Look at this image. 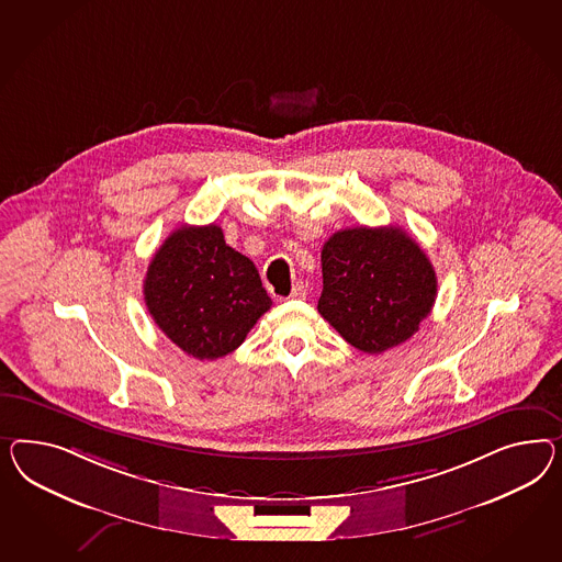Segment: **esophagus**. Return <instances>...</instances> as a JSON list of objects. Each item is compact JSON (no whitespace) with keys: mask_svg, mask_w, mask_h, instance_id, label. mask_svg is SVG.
Masks as SVG:
<instances>
[{"mask_svg":"<svg viewBox=\"0 0 562 562\" xmlns=\"http://www.w3.org/2000/svg\"><path fill=\"white\" fill-rule=\"evenodd\" d=\"M306 294H308L306 284H304V282H296V284H294V289L290 292V299H294V301H303V299H306Z\"/></svg>","mask_w":562,"mask_h":562,"instance_id":"1","label":"esophagus"}]
</instances>
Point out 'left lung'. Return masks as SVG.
I'll list each match as a JSON object with an SVG mask.
<instances>
[{
	"label": "left lung",
	"mask_w": 562,
	"mask_h": 562,
	"mask_svg": "<svg viewBox=\"0 0 562 562\" xmlns=\"http://www.w3.org/2000/svg\"><path fill=\"white\" fill-rule=\"evenodd\" d=\"M321 266V317L366 353L407 341L436 303L434 266L403 228L337 231L323 245Z\"/></svg>",
	"instance_id": "obj_1"
}]
</instances>
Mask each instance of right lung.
Masks as SVG:
<instances>
[{
  "label": "right lung",
  "mask_w": 562,
  "mask_h": 562,
  "mask_svg": "<svg viewBox=\"0 0 562 562\" xmlns=\"http://www.w3.org/2000/svg\"><path fill=\"white\" fill-rule=\"evenodd\" d=\"M143 294L157 327L198 360L239 348L272 306L258 268L228 247L218 225L173 231L153 256Z\"/></svg>",
  "instance_id": "obj_1"
}]
</instances>
